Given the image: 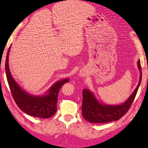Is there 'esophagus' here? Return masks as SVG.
Wrapping results in <instances>:
<instances>
[{
	"instance_id": "1",
	"label": "esophagus",
	"mask_w": 148,
	"mask_h": 148,
	"mask_svg": "<svg viewBox=\"0 0 148 148\" xmlns=\"http://www.w3.org/2000/svg\"><path fill=\"white\" fill-rule=\"evenodd\" d=\"M80 76H84V75H83V74H80Z\"/></svg>"
}]
</instances>
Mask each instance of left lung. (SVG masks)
I'll return each mask as SVG.
<instances>
[{
	"label": "left lung",
	"instance_id": "8db88e82",
	"mask_svg": "<svg viewBox=\"0 0 148 148\" xmlns=\"http://www.w3.org/2000/svg\"><path fill=\"white\" fill-rule=\"evenodd\" d=\"M137 66L140 72L139 82L132 95L125 102L119 105H109L100 102L92 91L83 90L82 114L86 121L93 123H103L117 121L123 117L130 109L136 96L142 79L140 62L139 60Z\"/></svg>",
	"mask_w": 148,
	"mask_h": 148
}]
</instances>
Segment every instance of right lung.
Here are the masks:
<instances>
[{"label": "right lung", "instance_id": "1", "mask_svg": "<svg viewBox=\"0 0 148 148\" xmlns=\"http://www.w3.org/2000/svg\"><path fill=\"white\" fill-rule=\"evenodd\" d=\"M9 47L5 60V74L12 97L22 111L28 115L40 118H49L56 112L58 95L62 85L69 81V78L56 81L41 95H33L22 89L16 82L9 67Z\"/></svg>", "mask_w": 148, "mask_h": 148}]
</instances>
